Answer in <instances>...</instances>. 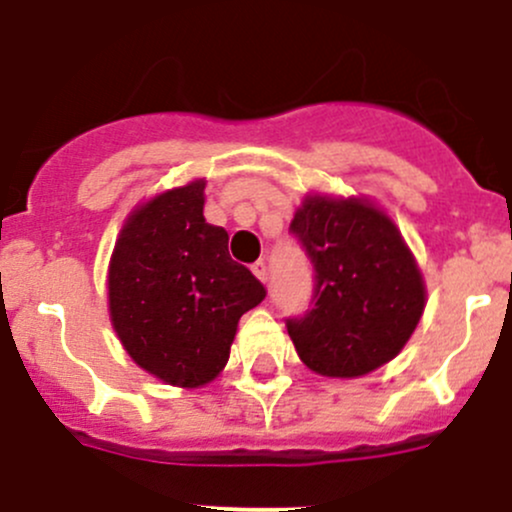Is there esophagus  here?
<instances>
[{
    "instance_id": "1",
    "label": "esophagus",
    "mask_w": 512,
    "mask_h": 512,
    "mask_svg": "<svg viewBox=\"0 0 512 512\" xmlns=\"http://www.w3.org/2000/svg\"><path fill=\"white\" fill-rule=\"evenodd\" d=\"M252 272H255V277L260 282H267V265L262 260H257L255 265H252Z\"/></svg>"
}]
</instances>
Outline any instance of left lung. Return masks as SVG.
<instances>
[{
    "mask_svg": "<svg viewBox=\"0 0 512 512\" xmlns=\"http://www.w3.org/2000/svg\"><path fill=\"white\" fill-rule=\"evenodd\" d=\"M290 232L315 270L310 310L287 317L300 360L360 377L393 360L425 310V285L395 222L367 200L305 197Z\"/></svg>",
    "mask_w": 512,
    "mask_h": 512,
    "instance_id": "8db88e82",
    "label": "left lung"
}]
</instances>
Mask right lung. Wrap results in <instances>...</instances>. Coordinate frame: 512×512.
Returning a JSON list of instances; mask_svg holds the SVG:
<instances>
[{"label":"right lung","mask_w":512,"mask_h":512,"mask_svg":"<svg viewBox=\"0 0 512 512\" xmlns=\"http://www.w3.org/2000/svg\"><path fill=\"white\" fill-rule=\"evenodd\" d=\"M202 207L205 180L152 197L127 217L109 260L114 332L142 370L177 388L220 375L237 322L267 295Z\"/></svg>","instance_id":"obj_1"}]
</instances>
